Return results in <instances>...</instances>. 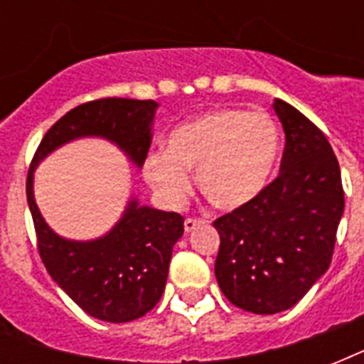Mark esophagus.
Here are the masks:
<instances>
[{"label": "esophagus", "mask_w": 364, "mask_h": 364, "mask_svg": "<svg viewBox=\"0 0 364 364\" xmlns=\"http://www.w3.org/2000/svg\"><path fill=\"white\" fill-rule=\"evenodd\" d=\"M202 225H205L204 219H193V217H187V219H185V232H193L194 228L202 227Z\"/></svg>", "instance_id": "1"}]
</instances>
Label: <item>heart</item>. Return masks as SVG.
I'll list each match as a JSON object with an SVG mask.
<instances>
[{
    "instance_id": "b5f03b06",
    "label": "heart",
    "mask_w": 364,
    "mask_h": 364,
    "mask_svg": "<svg viewBox=\"0 0 364 364\" xmlns=\"http://www.w3.org/2000/svg\"><path fill=\"white\" fill-rule=\"evenodd\" d=\"M279 154V132L266 113L217 109L177 126L168 149L147 154L143 176L168 204H181L198 170L202 193L221 210H238L264 193Z\"/></svg>"
}]
</instances>
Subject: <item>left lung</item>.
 <instances>
[{
    "label": "left lung",
    "mask_w": 364,
    "mask_h": 364,
    "mask_svg": "<svg viewBox=\"0 0 364 364\" xmlns=\"http://www.w3.org/2000/svg\"><path fill=\"white\" fill-rule=\"evenodd\" d=\"M285 130L279 176L251 204L213 221L223 294L242 310H289L328 270L344 213L340 166L327 137L283 100L274 104Z\"/></svg>",
    "instance_id": "1"
}]
</instances>
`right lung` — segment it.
<instances>
[{
	"label": "right lung",
	"mask_w": 364,
	"mask_h": 364,
	"mask_svg": "<svg viewBox=\"0 0 364 364\" xmlns=\"http://www.w3.org/2000/svg\"><path fill=\"white\" fill-rule=\"evenodd\" d=\"M156 107L153 100L128 98H102L77 105L48 128L26 179L43 264L65 294L100 321L128 323L153 310L164 293L171 249L183 236L185 219L176 211L153 210L130 200L121 221L104 238L64 240L48 228L37 210L33 170L54 149L85 136L117 143L134 164L141 166L151 147Z\"/></svg>",
	"instance_id": "right-lung-1"
}]
</instances>
